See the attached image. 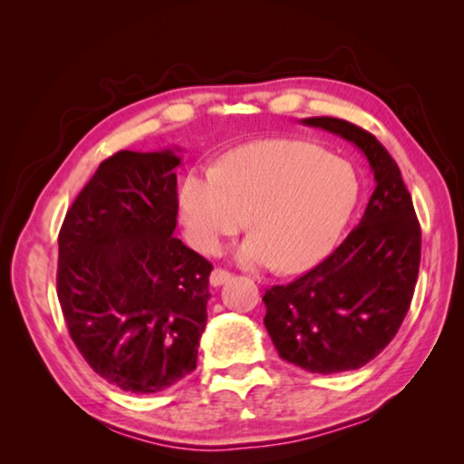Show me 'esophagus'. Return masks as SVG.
<instances>
[{
  "mask_svg": "<svg viewBox=\"0 0 464 464\" xmlns=\"http://www.w3.org/2000/svg\"><path fill=\"white\" fill-rule=\"evenodd\" d=\"M210 286H221L225 285V282L231 280V272H227L223 268H215L213 272H210Z\"/></svg>",
  "mask_w": 464,
  "mask_h": 464,
  "instance_id": "34e87169",
  "label": "esophagus"
}]
</instances>
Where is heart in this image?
<instances>
[{
  "instance_id": "heart-1",
  "label": "heart",
  "mask_w": 464,
  "mask_h": 464,
  "mask_svg": "<svg viewBox=\"0 0 464 464\" xmlns=\"http://www.w3.org/2000/svg\"><path fill=\"white\" fill-rule=\"evenodd\" d=\"M358 194L348 161L301 140H268L235 151L213 174L190 171L178 188V217L202 254L249 225L237 260L295 274L335 247Z\"/></svg>"
}]
</instances>
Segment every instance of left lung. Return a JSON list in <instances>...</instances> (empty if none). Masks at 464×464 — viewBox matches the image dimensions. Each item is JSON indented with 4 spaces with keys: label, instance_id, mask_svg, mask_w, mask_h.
<instances>
[{
    "label": "left lung",
    "instance_id": "1",
    "mask_svg": "<svg viewBox=\"0 0 464 464\" xmlns=\"http://www.w3.org/2000/svg\"><path fill=\"white\" fill-rule=\"evenodd\" d=\"M303 124L354 143L376 186L334 254L290 285L266 290L264 325L290 364L319 374L356 371L387 348L410 311L421 231L401 171L374 135L332 116Z\"/></svg>",
    "mask_w": 464,
    "mask_h": 464
}]
</instances>
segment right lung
Instances as JSON below:
<instances>
[{
	"label": "right lung",
	"mask_w": 464,
	"mask_h": 464,
	"mask_svg": "<svg viewBox=\"0 0 464 464\" xmlns=\"http://www.w3.org/2000/svg\"><path fill=\"white\" fill-rule=\"evenodd\" d=\"M179 157L119 151L100 163L59 233L57 296L102 379L157 392L190 374L213 264L174 237Z\"/></svg>",
	"instance_id": "add662e5"
}]
</instances>
